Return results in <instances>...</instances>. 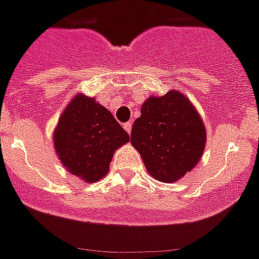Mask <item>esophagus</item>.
<instances>
[{
    "mask_svg": "<svg viewBox=\"0 0 259 259\" xmlns=\"http://www.w3.org/2000/svg\"><path fill=\"white\" fill-rule=\"evenodd\" d=\"M123 127H125V130L127 132V134H132V122H126L125 125H123Z\"/></svg>",
    "mask_w": 259,
    "mask_h": 259,
    "instance_id": "34e87169",
    "label": "esophagus"
}]
</instances>
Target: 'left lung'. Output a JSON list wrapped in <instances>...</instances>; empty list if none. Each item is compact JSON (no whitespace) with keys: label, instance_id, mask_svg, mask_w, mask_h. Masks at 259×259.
<instances>
[{"label":"left lung","instance_id":"1","mask_svg":"<svg viewBox=\"0 0 259 259\" xmlns=\"http://www.w3.org/2000/svg\"><path fill=\"white\" fill-rule=\"evenodd\" d=\"M130 141L151 177L171 184L199 162L206 129L185 94L170 90L165 96H151L145 101Z\"/></svg>","mask_w":259,"mask_h":259}]
</instances>
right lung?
I'll return each instance as SVG.
<instances>
[{"mask_svg":"<svg viewBox=\"0 0 259 259\" xmlns=\"http://www.w3.org/2000/svg\"><path fill=\"white\" fill-rule=\"evenodd\" d=\"M129 140L110 111L83 94H77L69 102L53 134L61 163L89 184L108 174L114 151Z\"/></svg>","mask_w":259,"mask_h":259,"instance_id":"add662e5","label":"right lung"}]
</instances>
